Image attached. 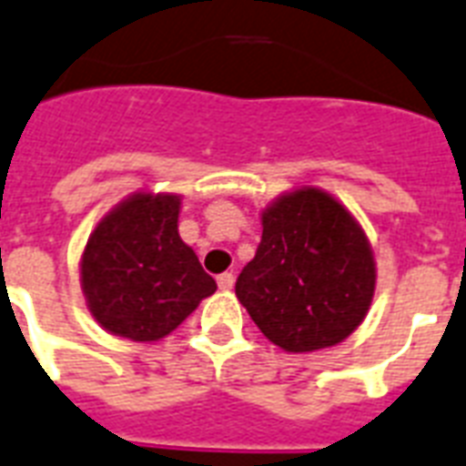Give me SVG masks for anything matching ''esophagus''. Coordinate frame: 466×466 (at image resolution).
<instances>
[{"instance_id": "obj_1", "label": "esophagus", "mask_w": 466, "mask_h": 466, "mask_svg": "<svg viewBox=\"0 0 466 466\" xmlns=\"http://www.w3.org/2000/svg\"><path fill=\"white\" fill-rule=\"evenodd\" d=\"M216 282H218V289H223V291L233 289V274L230 272L218 274V279H216Z\"/></svg>"}]
</instances>
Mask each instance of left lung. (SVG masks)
I'll use <instances>...</instances> for the list:
<instances>
[{
	"instance_id": "1",
	"label": "left lung",
	"mask_w": 466,
	"mask_h": 466,
	"mask_svg": "<svg viewBox=\"0 0 466 466\" xmlns=\"http://www.w3.org/2000/svg\"><path fill=\"white\" fill-rule=\"evenodd\" d=\"M259 221L262 240L236 297L267 340L284 352H316L355 333L377 289L374 250L355 214L301 184L269 201Z\"/></svg>"
}]
</instances>
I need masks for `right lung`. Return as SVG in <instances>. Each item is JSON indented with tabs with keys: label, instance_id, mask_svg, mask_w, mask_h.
I'll use <instances>...</instances> for the list:
<instances>
[{
	"label": "right lung",
	"instance_id": "obj_1",
	"mask_svg": "<svg viewBox=\"0 0 466 466\" xmlns=\"http://www.w3.org/2000/svg\"><path fill=\"white\" fill-rule=\"evenodd\" d=\"M182 197L140 189L104 214L86 238L79 284L86 311L111 335L155 342L216 291L179 238Z\"/></svg>",
	"mask_w": 466,
	"mask_h": 466
}]
</instances>
